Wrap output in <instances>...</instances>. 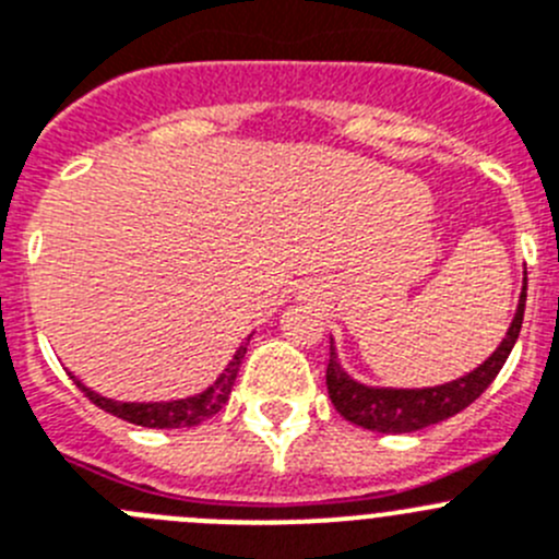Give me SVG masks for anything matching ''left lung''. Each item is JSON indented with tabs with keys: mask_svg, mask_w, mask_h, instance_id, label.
<instances>
[{
	"mask_svg": "<svg viewBox=\"0 0 559 559\" xmlns=\"http://www.w3.org/2000/svg\"><path fill=\"white\" fill-rule=\"evenodd\" d=\"M524 305H527V271H524V285L522 294H519V305H515V316L510 321L508 332H504L502 343L497 345V350L488 356L486 362L477 365L475 370H469L461 379L448 381V384L414 386V390L362 384L340 365L337 348H334L332 340V345H329L326 390L334 408L348 423L376 430V433H412V430L428 428V425L442 423V419L464 412L469 403H475L488 390V384L502 370L504 359L510 356L515 340H519V332H522Z\"/></svg>",
	"mask_w": 559,
	"mask_h": 559,
	"instance_id": "obj_1",
	"label": "left lung"
}]
</instances>
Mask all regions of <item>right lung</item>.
Masks as SVG:
<instances>
[{
	"mask_svg": "<svg viewBox=\"0 0 559 559\" xmlns=\"http://www.w3.org/2000/svg\"><path fill=\"white\" fill-rule=\"evenodd\" d=\"M249 340H252V334H249V337L238 345V350L233 354V359L227 362V368L216 376L214 384H209L203 392H197V395L178 397V401H156V403L153 401L151 403L126 401L123 403V401H115V397L98 395L95 390L84 386L76 376H71V379L76 381L79 390H82L84 395L95 403V406L104 408V412H109V414H115V417L126 419V423L142 425V428H191V425L205 423V419L214 417L216 412H222V406H225L227 397H230L233 384H236L238 368H241V362H243V354H247Z\"/></svg>",
	"mask_w": 559,
	"mask_h": 559,
	"instance_id": "obj_1",
	"label": "right lung"
}]
</instances>
